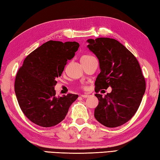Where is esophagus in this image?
Instances as JSON below:
<instances>
[{
  "instance_id": "1",
  "label": "esophagus",
  "mask_w": 160,
  "mask_h": 160,
  "mask_svg": "<svg viewBox=\"0 0 160 160\" xmlns=\"http://www.w3.org/2000/svg\"><path fill=\"white\" fill-rule=\"evenodd\" d=\"M80 96L82 97H83V98H87V97H89L88 94H81Z\"/></svg>"
}]
</instances>
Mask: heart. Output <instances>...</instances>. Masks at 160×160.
Listing matches in <instances>:
<instances>
[{
	"mask_svg": "<svg viewBox=\"0 0 160 160\" xmlns=\"http://www.w3.org/2000/svg\"><path fill=\"white\" fill-rule=\"evenodd\" d=\"M91 57H92V56H82V58H81V59H88V58H91Z\"/></svg>",
	"mask_w": 160,
	"mask_h": 160,
	"instance_id": "obj_1",
	"label": "heart"
}]
</instances>
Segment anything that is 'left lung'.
<instances>
[{"label": "left lung", "instance_id": "left-lung-1", "mask_svg": "<svg viewBox=\"0 0 160 160\" xmlns=\"http://www.w3.org/2000/svg\"><path fill=\"white\" fill-rule=\"evenodd\" d=\"M88 48L98 58L101 72L95 81L94 94L99 104L94 109L97 121L109 128L123 125L136 113L145 92V81L138 61L131 51L114 39H88ZM111 86L103 98L99 89Z\"/></svg>", "mask_w": 160, "mask_h": 160}]
</instances>
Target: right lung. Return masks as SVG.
I'll return each mask as SVG.
<instances>
[{
	"label": "right lung",
	"instance_id": "add662e5",
	"mask_svg": "<svg viewBox=\"0 0 160 160\" xmlns=\"http://www.w3.org/2000/svg\"><path fill=\"white\" fill-rule=\"evenodd\" d=\"M79 47L76 42L51 40L25 59L16 75L15 92L20 109L32 122L42 127L57 125L77 99L73 94L56 97L54 87Z\"/></svg>",
	"mask_w": 160,
	"mask_h": 160
}]
</instances>
